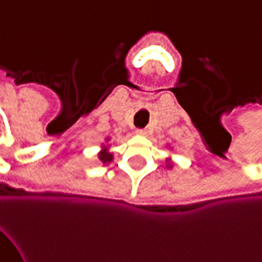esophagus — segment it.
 Returning a JSON list of instances; mask_svg holds the SVG:
<instances>
[{
    "label": "esophagus",
    "instance_id": "esophagus-1",
    "mask_svg": "<svg viewBox=\"0 0 262 262\" xmlns=\"http://www.w3.org/2000/svg\"><path fill=\"white\" fill-rule=\"evenodd\" d=\"M136 133L139 136H146V135H147V130H146V129H137Z\"/></svg>",
    "mask_w": 262,
    "mask_h": 262
}]
</instances>
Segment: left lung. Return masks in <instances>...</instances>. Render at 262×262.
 <instances>
[{
  "label": "left lung",
  "mask_w": 262,
  "mask_h": 262,
  "mask_svg": "<svg viewBox=\"0 0 262 262\" xmlns=\"http://www.w3.org/2000/svg\"><path fill=\"white\" fill-rule=\"evenodd\" d=\"M167 161H170V160H167ZM168 167H171V164H168Z\"/></svg>",
  "instance_id": "left-lung-1"
}]
</instances>
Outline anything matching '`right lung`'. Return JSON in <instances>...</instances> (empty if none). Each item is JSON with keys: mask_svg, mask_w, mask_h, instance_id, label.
<instances>
[{"mask_svg": "<svg viewBox=\"0 0 262 262\" xmlns=\"http://www.w3.org/2000/svg\"><path fill=\"white\" fill-rule=\"evenodd\" d=\"M108 140V139H106ZM102 150L99 151V154H98V159L101 160V163L102 164H109L112 160H114V154L109 153L108 151V146H102Z\"/></svg>", "mask_w": 262, "mask_h": 262, "instance_id": "add662e5", "label": "right lung"}]
</instances>
